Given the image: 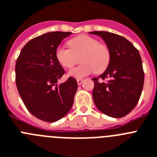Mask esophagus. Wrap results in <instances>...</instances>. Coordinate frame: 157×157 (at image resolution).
I'll list each match as a JSON object with an SVG mask.
<instances>
[{"mask_svg": "<svg viewBox=\"0 0 157 157\" xmlns=\"http://www.w3.org/2000/svg\"><path fill=\"white\" fill-rule=\"evenodd\" d=\"M77 84H78V85H80V84H81V83H83V79L78 78L77 80Z\"/></svg>", "mask_w": 157, "mask_h": 157, "instance_id": "obj_1", "label": "esophagus"}]
</instances>
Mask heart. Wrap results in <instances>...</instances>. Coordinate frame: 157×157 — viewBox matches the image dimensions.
Here are the masks:
<instances>
[{"instance_id":"b5f03b06","label":"heart","mask_w":157,"mask_h":157,"mask_svg":"<svg viewBox=\"0 0 157 157\" xmlns=\"http://www.w3.org/2000/svg\"><path fill=\"white\" fill-rule=\"evenodd\" d=\"M70 49L58 46L56 57L63 67L70 68L79 62L81 64L69 71V75L75 78L86 77L93 72L102 73L111 61V52L106 44L86 35L77 36L68 42Z\"/></svg>"}]
</instances>
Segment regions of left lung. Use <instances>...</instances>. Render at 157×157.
<instances>
[{
	"label": "left lung",
	"mask_w": 157,
	"mask_h": 157,
	"mask_svg": "<svg viewBox=\"0 0 157 157\" xmlns=\"http://www.w3.org/2000/svg\"><path fill=\"white\" fill-rule=\"evenodd\" d=\"M90 33L100 36L111 52L108 68L92 79L94 102L108 116H125L136 106L143 90L144 71L140 52L132 42L115 33L97 31ZM106 78L109 80L103 82Z\"/></svg>",
	"instance_id": "1"
}]
</instances>
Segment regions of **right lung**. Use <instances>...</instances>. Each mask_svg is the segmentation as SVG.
Masks as SVG:
<instances>
[{
	"mask_svg": "<svg viewBox=\"0 0 157 157\" xmlns=\"http://www.w3.org/2000/svg\"><path fill=\"white\" fill-rule=\"evenodd\" d=\"M72 32H52L31 39L25 45L15 64V82L21 100L32 115L54 122L71 109L77 82L70 77L57 82L65 70L56 57V49Z\"/></svg>",
	"mask_w": 157,
	"mask_h": 157,
	"instance_id": "add662e5",
	"label": "right lung"
}]
</instances>
